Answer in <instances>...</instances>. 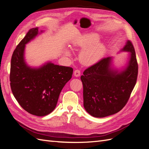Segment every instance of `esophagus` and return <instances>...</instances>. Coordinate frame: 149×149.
<instances>
[{"label": "esophagus", "mask_w": 149, "mask_h": 149, "mask_svg": "<svg viewBox=\"0 0 149 149\" xmlns=\"http://www.w3.org/2000/svg\"><path fill=\"white\" fill-rule=\"evenodd\" d=\"M74 75L76 77H78L81 75V71L79 70H76L74 71Z\"/></svg>", "instance_id": "esophagus-1"}]
</instances>
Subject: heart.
<instances>
[{"mask_svg":"<svg viewBox=\"0 0 149 149\" xmlns=\"http://www.w3.org/2000/svg\"><path fill=\"white\" fill-rule=\"evenodd\" d=\"M99 38L98 35L96 33L88 34L75 43V47L84 48L79 55V60L83 64L93 65L103 56L105 52V47L103 44L96 43Z\"/></svg>","mask_w":149,"mask_h":149,"instance_id":"b5f03b06","label":"heart"}]
</instances>
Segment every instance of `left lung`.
Here are the masks:
<instances>
[{"label": "left lung", "instance_id": "1", "mask_svg": "<svg viewBox=\"0 0 149 149\" xmlns=\"http://www.w3.org/2000/svg\"><path fill=\"white\" fill-rule=\"evenodd\" d=\"M123 50L130 52L131 56L129 66L121 73L111 70V58L106 57L88 67L81 76L84 107L95 118H104L120 111L136 84L138 63L132 43L128 41Z\"/></svg>", "mask_w": 149, "mask_h": 149}]
</instances>
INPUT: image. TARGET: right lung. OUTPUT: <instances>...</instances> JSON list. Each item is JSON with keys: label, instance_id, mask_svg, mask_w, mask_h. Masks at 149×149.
Masks as SVG:
<instances>
[{"label": "right lung", "instance_id": "1", "mask_svg": "<svg viewBox=\"0 0 149 149\" xmlns=\"http://www.w3.org/2000/svg\"><path fill=\"white\" fill-rule=\"evenodd\" d=\"M38 34V28L29 30L18 44L11 58L10 81L12 92L20 106L37 116L55 109L61 90L71 78V67L49 63L38 69L26 66L24 59L25 45Z\"/></svg>", "mask_w": 149, "mask_h": 149}]
</instances>
